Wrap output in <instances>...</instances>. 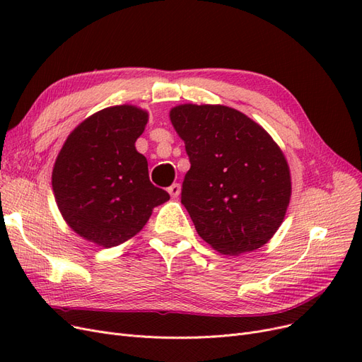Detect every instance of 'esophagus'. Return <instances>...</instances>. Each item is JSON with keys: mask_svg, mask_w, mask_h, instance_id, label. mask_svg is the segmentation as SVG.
Listing matches in <instances>:
<instances>
[{"mask_svg": "<svg viewBox=\"0 0 362 362\" xmlns=\"http://www.w3.org/2000/svg\"><path fill=\"white\" fill-rule=\"evenodd\" d=\"M168 192H169L172 198H178L180 193H181V185L180 184H172L170 187L168 189Z\"/></svg>", "mask_w": 362, "mask_h": 362, "instance_id": "obj_1", "label": "esophagus"}]
</instances>
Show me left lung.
I'll list each match as a JSON object with an SVG mask.
<instances>
[{
    "mask_svg": "<svg viewBox=\"0 0 362 362\" xmlns=\"http://www.w3.org/2000/svg\"><path fill=\"white\" fill-rule=\"evenodd\" d=\"M169 116L190 158L181 204L199 237L225 255L264 246L291 198L290 168L276 141L226 105L181 104Z\"/></svg>",
    "mask_w": 362,
    "mask_h": 362,
    "instance_id": "1",
    "label": "left lung"
}]
</instances>
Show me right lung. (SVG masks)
<instances>
[{
	"instance_id": "obj_1",
	"label": "right lung",
	"mask_w": 362,
	"mask_h": 362,
	"mask_svg": "<svg viewBox=\"0 0 362 362\" xmlns=\"http://www.w3.org/2000/svg\"><path fill=\"white\" fill-rule=\"evenodd\" d=\"M148 112L136 105L107 107L68 136L52 169V192L74 231L113 247L141 231L169 193L149 181L148 161L136 140Z\"/></svg>"
}]
</instances>
